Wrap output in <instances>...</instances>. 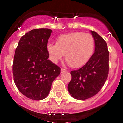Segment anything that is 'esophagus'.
<instances>
[{
	"label": "esophagus",
	"instance_id": "1",
	"mask_svg": "<svg viewBox=\"0 0 123 123\" xmlns=\"http://www.w3.org/2000/svg\"><path fill=\"white\" fill-rule=\"evenodd\" d=\"M65 71H66V69H64V68L61 69V73H64V72H65Z\"/></svg>",
	"mask_w": 123,
	"mask_h": 123
}]
</instances>
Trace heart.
<instances>
[{"label":"heart","mask_w":123,"mask_h":123,"mask_svg":"<svg viewBox=\"0 0 123 123\" xmlns=\"http://www.w3.org/2000/svg\"><path fill=\"white\" fill-rule=\"evenodd\" d=\"M95 38L89 33L73 32L57 38L56 43L49 42L47 50L55 63L62 58L73 68H79L86 64L93 54Z\"/></svg>","instance_id":"b5f03b06"}]
</instances>
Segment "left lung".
<instances>
[{
	"label": "left lung",
	"mask_w": 123,
	"mask_h": 123,
	"mask_svg": "<svg viewBox=\"0 0 123 123\" xmlns=\"http://www.w3.org/2000/svg\"><path fill=\"white\" fill-rule=\"evenodd\" d=\"M90 32L95 38V52L83 67L71 71V80L68 85L70 95L78 100H85L96 95L103 87L108 75L109 52L107 44L96 32Z\"/></svg>",
	"instance_id": "obj_1"
}]
</instances>
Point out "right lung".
<instances>
[{"instance_id": "1", "label": "right lung", "mask_w": 123, "mask_h": 123, "mask_svg": "<svg viewBox=\"0 0 123 123\" xmlns=\"http://www.w3.org/2000/svg\"><path fill=\"white\" fill-rule=\"evenodd\" d=\"M52 30L33 29L21 37L13 58V77L23 95L32 100L48 96L61 68L48 59V39Z\"/></svg>"}]
</instances>
